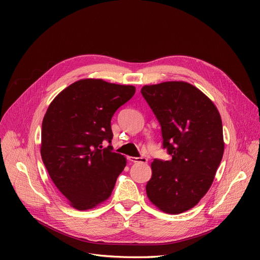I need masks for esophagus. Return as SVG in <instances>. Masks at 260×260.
<instances>
[{
  "instance_id": "esophagus-1",
  "label": "esophagus",
  "mask_w": 260,
  "mask_h": 260,
  "mask_svg": "<svg viewBox=\"0 0 260 260\" xmlns=\"http://www.w3.org/2000/svg\"><path fill=\"white\" fill-rule=\"evenodd\" d=\"M129 160L132 162H142V164H146L148 161V159L146 157H129Z\"/></svg>"
}]
</instances>
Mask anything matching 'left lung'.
<instances>
[{
    "label": "left lung",
    "instance_id": "8db88e82",
    "mask_svg": "<svg viewBox=\"0 0 260 260\" xmlns=\"http://www.w3.org/2000/svg\"><path fill=\"white\" fill-rule=\"evenodd\" d=\"M141 93L172 157L152 162L147 198L159 210L178 215L193 208L215 179L224 151L221 117L212 101L188 82L144 85Z\"/></svg>",
    "mask_w": 260,
    "mask_h": 260
}]
</instances>
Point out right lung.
<instances>
[{
    "mask_svg": "<svg viewBox=\"0 0 260 260\" xmlns=\"http://www.w3.org/2000/svg\"><path fill=\"white\" fill-rule=\"evenodd\" d=\"M135 93L133 85L88 78L67 86L48 107L41 157L53 183L74 208L92 209L111 196L127 159L102 144L112 142V117Z\"/></svg>",
    "mask_w": 260,
    "mask_h": 260,
    "instance_id": "right-lung-1",
    "label": "right lung"
}]
</instances>
